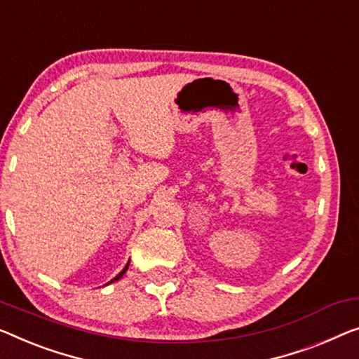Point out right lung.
<instances>
[{
  "mask_svg": "<svg viewBox=\"0 0 359 359\" xmlns=\"http://www.w3.org/2000/svg\"><path fill=\"white\" fill-rule=\"evenodd\" d=\"M128 263H130V261H128ZM128 263H127V264H126V267H124V269H122V271H121V272H119V274H117V276H116V277H114V279H112V280H111V282H114V280H119V279H121V277H122V276H124V274H126V271H127V269H128ZM111 282H109V283H111Z\"/></svg>",
  "mask_w": 359,
  "mask_h": 359,
  "instance_id": "add662e5",
  "label": "right lung"
}]
</instances>
